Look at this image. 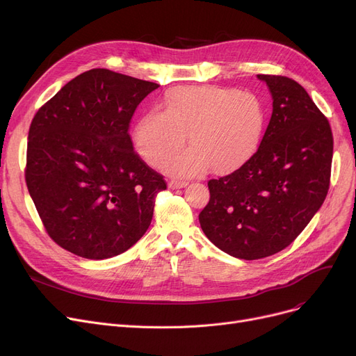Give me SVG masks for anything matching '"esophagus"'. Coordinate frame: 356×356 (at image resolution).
I'll list each match as a JSON object with an SVG mask.
<instances>
[{"mask_svg": "<svg viewBox=\"0 0 356 356\" xmlns=\"http://www.w3.org/2000/svg\"><path fill=\"white\" fill-rule=\"evenodd\" d=\"M184 186H188V181L179 180V179H173L168 181V188L170 189H180V188H184Z\"/></svg>", "mask_w": 356, "mask_h": 356, "instance_id": "obj_1", "label": "esophagus"}]
</instances>
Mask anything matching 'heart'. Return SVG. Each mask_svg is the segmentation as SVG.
<instances>
[{
  "label": "heart",
  "mask_w": 356,
  "mask_h": 356,
  "mask_svg": "<svg viewBox=\"0 0 356 356\" xmlns=\"http://www.w3.org/2000/svg\"><path fill=\"white\" fill-rule=\"evenodd\" d=\"M266 127L261 99L248 90L218 86H176L136 125L134 143L140 156L160 167L184 144L192 147L165 163L173 175L231 173L258 149Z\"/></svg>",
  "instance_id": "obj_1"
}]
</instances>
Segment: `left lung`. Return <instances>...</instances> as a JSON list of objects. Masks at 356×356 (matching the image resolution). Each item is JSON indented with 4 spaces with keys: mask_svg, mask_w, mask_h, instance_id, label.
Instances as JSON below:
<instances>
[{
    "mask_svg": "<svg viewBox=\"0 0 356 356\" xmlns=\"http://www.w3.org/2000/svg\"><path fill=\"white\" fill-rule=\"evenodd\" d=\"M270 88L273 114L255 154L208 181L199 213L213 245L241 259L277 254L300 235L329 191L333 136L327 118L296 81L257 74Z\"/></svg>",
    "mask_w": 356,
    "mask_h": 356,
    "instance_id": "1",
    "label": "left lung"
}]
</instances>
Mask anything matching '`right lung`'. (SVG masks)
I'll return each instance as SVG.
<instances>
[{"label":"right lung","mask_w":356,"mask_h":356,"mask_svg":"<svg viewBox=\"0 0 356 356\" xmlns=\"http://www.w3.org/2000/svg\"><path fill=\"white\" fill-rule=\"evenodd\" d=\"M154 82L92 69L35 112L26 183L49 236L88 259L120 255L145 234L161 175L134 152L128 134Z\"/></svg>","instance_id":"right-lung-1"}]
</instances>
